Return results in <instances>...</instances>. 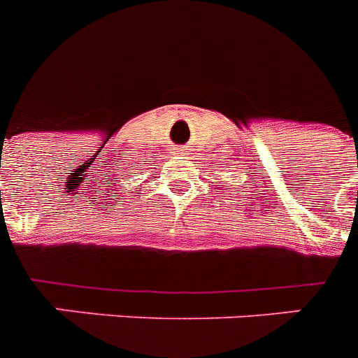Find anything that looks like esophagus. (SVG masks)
<instances>
[{
	"mask_svg": "<svg viewBox=\"0 0 358 358\" xmlns=\"http://www.w3.org/2000/svg\"><path fill=\"white\" fill-rule=\"evenodd\" d=\"M177 152H179V150H177Z\"/></svg>",
	"mask_w": 358,
	"mask_h": 358,
	"instance_id": "1",
	"label": "esophagus"
}]
</instances>
